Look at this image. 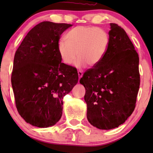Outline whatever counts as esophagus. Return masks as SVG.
Returning a JSON list of instances; mask_svg holds the SVG:
<instances>
[{
    "label": "esophagus",
    "instance_id": "34e87169",
    "mask_svg": "<svg viewBox=\"0 0 153 153\" xmlns=\"http://www.w3.org/2000/svg\"><path fill=\"white\" fill-rule=\"evenodd\" d=\"M77 74H78L79 79H80V78H81V77H82V76H83V74H82V71H77Z\"/></svg>",
    "mask_w": 153,
    "mask_h": 153
}]
</instances>
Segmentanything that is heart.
<instances>
[{
    "label": "heart",
    "mask_w": 153,
    "mask_h": 153,
    "mask_svg": "<svg viewBox=\"0 0 153 153\" xmlns=\"http://www.w3.org/2000/svg\"><path fill=\"white\" fill-rule=\"evenodd\" d=\"M65 40L59 41L57 50L61 61L67 65H71L79 58L76 67L82 68L88 64L90 67L100 63L107 53L109 37L102 28L79 25L67 33Z\"/></svg>",
    "instance_id": "b5f03b06"
}]
</instances>
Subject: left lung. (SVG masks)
<instances>
[{
  "instance_id": "left-lung-1",
  "label": "left lung",
  "mask_w": 153,
  "mask_h": 153,
  "mask_svg": "<svg viewBox=\"0 0 153 153\" xmlns=\"http://www.w3.org/2000/svg\"><path fill=\"white\" fill-rule=\"evenodd\" d=\"M110 25L105 55L79 80L86 89L88 120L100 129L117 128L131 115L140 83L134 45L122 27L113 23Z\"/></svg>"
}]
</instances>
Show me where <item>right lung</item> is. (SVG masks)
Wrapping results in <instances>:
<instances>
[{
    "instance_id": "right-lung-1",
    "label": "right lung",
    "mask_w": 153,
    "mask_h": 153,
    "mask_svg": "<svg viewBox=\"0 0 153 153\" xmlns=\"http://www.w3.org/2000/svg\"><path fill=\"white\" fill-rule=\"evenodd\" d=\"M71 24L43 22L33 27L15 52L11 75L15 105L27 123L47 128L62 116L63 98L78 82L75 67L61 63L57 45Z\"/></svg>"
}]
</instances>
